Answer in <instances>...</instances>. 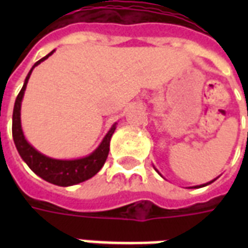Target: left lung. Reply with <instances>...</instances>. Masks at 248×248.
Wrapping results in <instances>:
<instances>
[{
	"label": "left lung",
	"mask_w": 248,
	"mask_h": 248,
	"mask_svg": "<svg viewBox=\"0 0 248 248\" xmlns=\"http://www.w3.org/2000/svg\"><path fill=\"white\" fill-rule=\"evenodd\" d=\"M212 181H214V180H212ZM212 181H210V183H207V184H203V185H200V186H206V185H208V184H211V183H212Z\"/></svg>",
	"instance_id": "8db88e82"
}]
</instances>
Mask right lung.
<instances>
[{
	"label": "right lung",
	"mask_w": 248,
	"mask_h": 248,
	"mask_svg": "<svg viewBox=\"0 0 248 248\" xmlns=\"http://www.w3.org/2000/svg\"><path fill=\"white\" fill-rule=\"evenodd\" d=\"M47 54L40 59L32 69L29 71L28 76L24 81V85L21 87L20 93L16 96L15 105H14L13 112V138L15 147H16L19 155L23 158L29 169L32 170L33 172L42 177L44 180L51 183V184L59 185V186H71V185L78 184L85 180H89L90 177L96 175L100 169L104 166L107 157L109 153V143H110V138H112L113 132L116 130V124H113L108 134L104 136V139L100 143V145L95 149L90 155H86L83 158L78 159H55L50 158L47 155H42L38 151H36L31 144L25 140V136L21 130V122H20V108H21V100L24 96L25 87L28 83V79L31 77V73L37 67L41 62H44L51 55Z\"/></svg>",
	"instance_id": "right-lung-1"
}]
</instances>
